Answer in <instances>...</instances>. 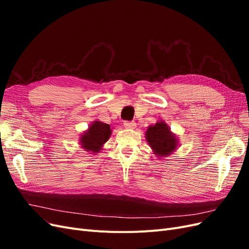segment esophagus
<instances>
[{
  "mask_svg": "<svg viewBox=\"0 0 249 249\" xmlns=\"http://www.w3.org/2000/svg\"><path fill=\"white\" fill-rule=\"evenodd\" d=\"M124 125L125 129H135V127H136V124L131 123V122H124Z\"/></svg>",
  "mask_w": 249,
  "mask_h": 249,
  "instance_id": "34e87169",
  "label": "esophagus"
}]
</instances>
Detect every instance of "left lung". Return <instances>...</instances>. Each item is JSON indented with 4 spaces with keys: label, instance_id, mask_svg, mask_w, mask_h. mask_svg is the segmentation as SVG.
<instances>
[{
    "label": "left lung",
    "instance_id": "1",
    "mask_svg": "<svg viewBox=\"0 0 249 249\" xmlns=\"http://www.w3.org/2000/svg\"><path fill=\"white\" fill-rule=\"evenodd\" d=\"M145 139L156 157L165 158L176 152L179 141L177 135L172 133L169 125L164 122L150 124L145 132Z\"/></svg>",
    "mask_w": 249,
    "mask_h": 249
}]
</instances>
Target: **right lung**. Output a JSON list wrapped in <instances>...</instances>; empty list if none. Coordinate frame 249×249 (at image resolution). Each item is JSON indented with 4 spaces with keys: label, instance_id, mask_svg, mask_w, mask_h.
<instances>
[{
    "label": "right lung",
    "instance_id": "1",
    "mask_svg": "<svg viewBox=\"0 0 249 249\" xmlns=\"http://www.w3.org/2000/svg\"><path fill=\"white\" fill-rule=\"evenodd\" d=\"M112 134L111 126L107 124L102 123L100 120H94L92 124H90L88 129L81 134L79 138L80 145L86 152L96 155L101 153Z\"/></svg>",
    "mask_w": 249,
    "mask_h": 249
}]
</instances>
